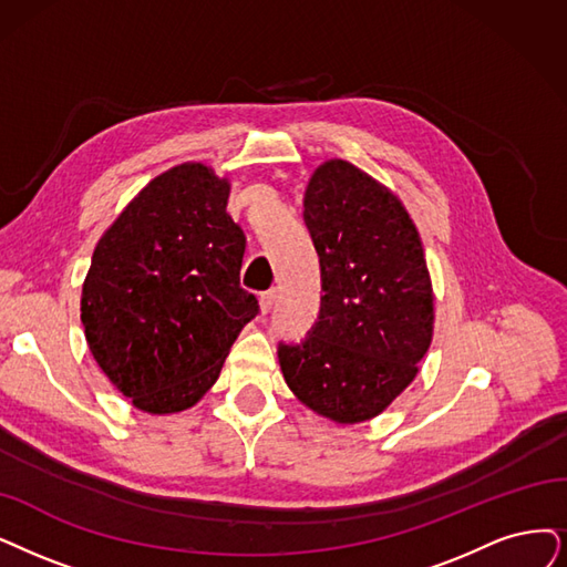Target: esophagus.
Returning <instances> with one entry per match:
<instances>
[{
    "label": "esophagus",
    "mask_w": 567,
    "mask_h": 567,
    "mask_svg": "<svg viewBox=\"0 0 567 567\" xmlns=\"http://www.w3.org/2000/svg\"><path fill=\"white\" fill-rule=\"evenodd\" d=\"M275 302H277V288L265 290L262 296H260V309H262V313H267L271 307H275Z\"/></svg>",
    "instance_id": "esophagus-1"
}]
</instances>
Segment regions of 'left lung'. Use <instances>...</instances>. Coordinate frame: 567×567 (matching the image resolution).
<instances>
[{
  "label": "left lung",
  "mask_w": 567,
  "mask_h": 567,
  "mask_svg": "<svg viewBox=\"0 0 567 567\" xmlns=\"http://www.w3.org/2000/svg\"><path fill=\"white\" fill-rule=\"evenodd\" d=\"M305 223L321 262L319 321L279 344L288 389L334 423L374 419L414 381L433 342V284L402 202L347 161L309 178Z\"/></svg>",
  "instance_id": "obj_1"
}]
</instances>
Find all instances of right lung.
<instances>
[{
    "label": "right lung",
    "instance_id": "right-lung-1",
    "mask_svg": "<svg viewBox=\"0 0 567 567\" xmlns=\"http://www.w3.org/2000/svg\"><path fill=\"white\" fill-rule=\"evenodd\" d=\"M228 178L176 165L134 197L95 246L81 321L109 381L148 414L184 412L220 374L258 300L239 286L246 237Z\"/></svg>",
    "mask_w": 567,
    "mask_h": 567
}]
</instances>
